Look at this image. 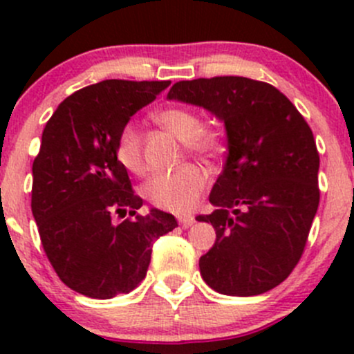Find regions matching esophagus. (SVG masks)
<instances>
[{"label": "esophagus", "instance_id": "34e87169", "mask_svg": "<svg viewBox=\"0 0 354 354\" xmlns=\"http://www.w3.org/2000/svg\"><path fill=\"white\" fill-rule=\"evenodd\" d=\"M194 223L195 221L192 219V217H180V224H181V227H185V230H187V227H190Z\"/></svg>", "mask_w": 354, "mask_h": 354}]
</instances>
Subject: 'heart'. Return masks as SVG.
Here are the masks:
<instances>
[{"instance_id":"1","label":"heart","mask_w":354,"mask_h":354,"mask_svg":"<svg viewBox=\"0 0 354 354\" xmlns=\"http://www.w3.org/2000/svg\"><path fill=\"white\" fill-rule=\"evenodd\" d=\"M156 120L167 131L180 138L188 154L214 157L223 151V135L214 127H202L197 111L190 108H167L157 113ZM116 159L133 174L145 173L144 138L140 128L127 123L116 140ZM205 187V174L197 166H185L169 173L154 174L145 183L144 195L164 210L185 214L190 212Z\"/></svg>"}]
</instances>
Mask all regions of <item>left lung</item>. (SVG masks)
Masks as SVG:
<instances>
[{
  "label": "left lung",
  "instance_id": "obj_1",
  "mask_svg": "<svg viewBox=\"0 0 354 354\" xmlns=\"http://www.w3.org/2000/svg\"><path fill=\"white\" fill-rule=\"evenodd\" d=\"M169 101L200 106L226 128L227 157L210 192L216 209L197 216L216 230L200 257L207 286L255 296L292 272L319 209V152L305 118L283 92L245 77L176 82Z\"/></svg>",
  "mask_w": 354,
  "mask_h": 354
}]
</instances>
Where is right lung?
Segmentation results:
<instances>
[{
  "label": "right lung",
  "instance_id": "obj_1",
  "mask_svg": "<svg viewBox=\"0 0 354 354\" xmlns=\"http://www.w3.org/2000/svg\"><path fill=\"white\" fill-rule=\"evenodd\" d=\"M169 80H104L80 88L55 111L32 164V214L42 248L59 279L88 298L109 299L144 281L157 238L178 226L131 192L116 159L130 118L169 87ZM135 218L113 223V216Z\"/></svg>",
  "mask_w": 354,
  "mask_h": 354
}]
</instances>
